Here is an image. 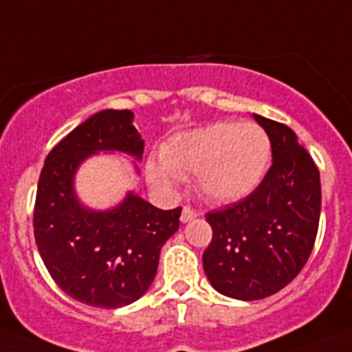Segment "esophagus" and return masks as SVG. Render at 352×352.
Listing matches in <instances>:
<instances>
[{"label": "esophagus", "instance_id": "1", "mask_svg": "<svg viewBox=\"0 0 352 352\" xmlns=\"http://www.w3.org/2000/svg\"><path fill=\"white\" fill-rule=\"evenodd\" d=\"M198 216V212L195 209H191V207H184L182 209V214H180V221L182 223H189L191 219H195Z\"/></svg>", "mask_w": 352, "mask_h": 352}]
</instances>
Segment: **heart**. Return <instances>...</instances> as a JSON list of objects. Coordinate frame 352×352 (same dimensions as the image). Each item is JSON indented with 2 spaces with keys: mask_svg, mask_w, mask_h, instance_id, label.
<instances>
[{
  "mask_svg": "<svg viewBox=\"0 0 352 352\" xmlns=\"http://www.w3.org/2000/svg\"><path fill=\"white\" fill-rule=\"evenodd\" d=\"M146 163V179L159 189L195 175L197 191L214 204H230L253 193L271 163V140L253 122H216L172 136Z\"/></svg>",
  "mask_w": 352,
  "mask_h": 352,
  "instance_id": "1",
  "label": "heart"
}]
</instances>
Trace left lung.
I'll list each match as a JSON object with an SVG mask.
<instances>
[{
    "label": "left lung",
    "mask_w": 352,
    "mask_h": 352,
    "mask_svg": "<svg viewBox=\"0 0 352 352\" xmlns=\"http://www.w3.org/2000/svg\"><path fill=\"white\" fill-rule=\"evenodd\" d=\"M271 140L273 164L252 195L206 216L212 241L204 271L219 294L267 298L307 264L320 218V175L290 127L253 115Z\"/></svg>",
    "instance_id": "left-lung-1"
}]
</instances>
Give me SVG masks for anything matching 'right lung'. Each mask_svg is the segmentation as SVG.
<instances>
[{
    "mask_svg": "<svg viewBox=\"0 0 352 352\" xmlns=\"http://www.w3.org/2000/svg\"><path fill=\"white\" fill-rule=\"evenodd\" d=\"M129 109H102L79 124L45 157L36 188V248L56 285L85 305L120 308L154 282L159 253L179 230L182 209L161 210L127 191L106 210L90 209L76 193V173L91 155L125 154L134 172L145 142Z\"/></svg>",
    "mask_w": 352,
    "mask_h": 352,
    "instance_id": "obj_1",
    "label": "right lung"
}]
</instances>
